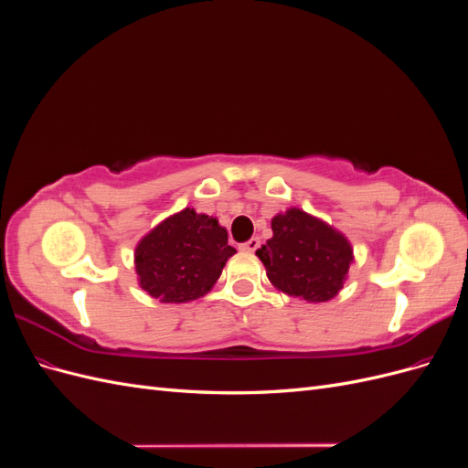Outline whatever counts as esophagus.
<instances>
[{
	"label": "esophagus",
	"instance_id": "1",
	"mask_svg": "<svg viewBox=\"0 0 468 468\" xmlns=\"http://www.w3.org/2000/svg\"><path fill=\"white\" fill-rule=\"evenodd\" d=\"M260 246H261V239H260V238H250L248 242L239 244V250H244V251H256Z\"/></svg>",
	"mask_w": 468,
	"mask_h": 468
}]
</instances>
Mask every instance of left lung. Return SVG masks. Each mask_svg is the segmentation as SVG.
I'll return each instance as SVG.
<instances>
[{"label":"left lung","mask_w":468,"mask_h":468,"mask_svg":"<svg viewBox=\"0 0 468 468\" xmlns=\"http://www.w3.org/2000/svg\"><path fill=\"white\" fill-rule=\"evenodd\" d=\"M271 229L273 238L256 251L269 281L310 303L334 299L353 261L347 239L299 208L277 215Z\"/></svg>","instance_id":"left-lung-1"}]
</instances>
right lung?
<instances>
[{"mask_svg": "<svg viewBox=\"0 0 468 468\" xmlns=\"http://www.w3.org/2000/svg\"><path fill=\"white\" fill-rule=\"evenodd\" d=\"M236 253L217 218L186 208L140 239L134 253L140 287L162 303H187L215 285Z\"/></svg>", "mask_w": 468, "mask_h": 468, "instance_id": "right-lung-1", "label": "right lung"}]
</instances>
